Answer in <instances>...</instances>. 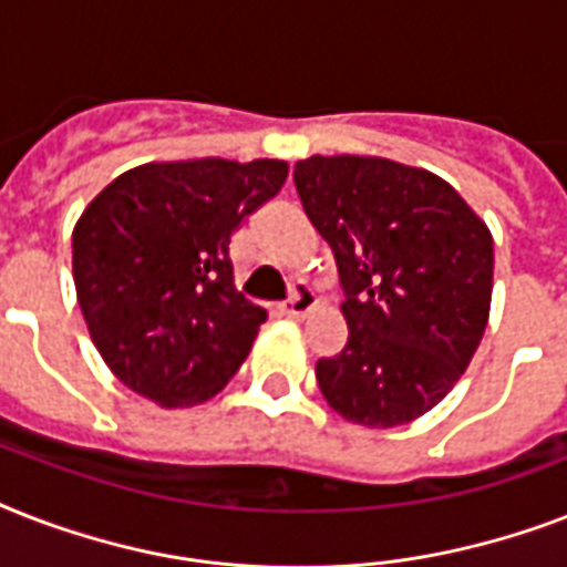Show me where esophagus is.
Listing matches in <instances>:
<instances>
[{
    "instance_id": "esophagus-1",
    "label": "esophagus",
    "mask_w": 567,
    "mask_h": 567,
    "mask_svg": "<svg viewBox=\"0 0 567 567\" xmlns=\"http://www.w3.org/2000/svg\"><path fill=\"white\" fill-rule=\"evenodd\" d=\"M311 306H315V291H311L309 285L297 282L293 285L291 297L282 302V311L288 315V318H302V315H306Z\"/></svg>"
}]
</instances>
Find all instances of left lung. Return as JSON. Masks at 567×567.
I'll list each match as a JSON object with an SVG mask.
<instances>
[{"label": "left lung", "mask_w": 567, "mask_h": 567, "mask_svg": "<svg viewBox=\"0 0 567 567\" xmlns=\"http://www.w3.org/2000/svg\"><path fill=\"white\" fill-rule=\"evenodd\" d=\"M293 185L336 256L347 347L318 359L341 417L400 426L441 403L483 341L494 240L435 173L371 155H311Z\"/></svg>", "instance_id": "8db88e82"}]
</instances>
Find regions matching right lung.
I'll use <instances>...</instances> for the list:
<instances>
[{
    "mask_svg": "<svg viewBox=\"0 0 567 567\" xmlns=\"http://www.w3.org/2000/svg\"><path fill=\"white\" fill-rule=\"evenodd\" d=\"M285 179L288 164L276 158L141 164L84 208L75 293L120 382L185 409L235 377L267 311L231 285V231Z\"/></svg>",
    "mask_w": 567,
    "mask_h": 567,
    "instance_id": "add662e5",
    "label": "right lung"
}]
</instances>
